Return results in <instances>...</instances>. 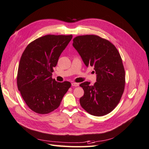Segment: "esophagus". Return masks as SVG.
<instances>
[{"instance_id":"esophagus-1","label":"esophagus","mask_w":149,"mask_h":149,"mask_svg":"<svg viewBox=\"0 0 149 149\" xmlns=\"http://www.w3.org/2000/svg\"><path fill=\"white\" fill-rule=\"evenodd\" d=\"M72 86H73V87H78V86H79V83H75V82H72Z\"/></svg>"}]
</instances>
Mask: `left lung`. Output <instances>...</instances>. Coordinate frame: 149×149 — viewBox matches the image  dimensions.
<instances>
[{
    "instance_id": "left-lung-1",
    "label": "left lung",
    "mask_w": 149,
    "mask_h": 149,
    "mask_svg": "<svg viewBox=\"0 0 149 149\" xmlns=\"http://www.w3.org/2000/svg\"><path fill=\"white\" fill-rule=\"evenodd\" d=\"M73 46L85 65L93 67L97 81L80 86L84 90L80 103L86 111L96 116L106 115L116 108L125 86V70L121 56L111 42L97 35L75 37Z\"/></svg>"
}]
</instances>
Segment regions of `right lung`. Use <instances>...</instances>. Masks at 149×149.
Segmentation results:
<instances>
[{
  "label": "right lung",
  "mask_w": 149,
  "mask_h": 149,
  "mask_svg": "<svg viewBox=\"0 0 149 149\" xmlns=\"http://www.w3.org/2000/svg\"><path fill=\"white\" fill-rule=\"evenodd\" d=\"M72 35H47L30 42L23 51L17 74V86L25 102L33 111L47 114L59 107L70 87L69 81L52 78L61 54Z\"/></svg>",
  "instance_id": "obj_1"
}]
</instances>
